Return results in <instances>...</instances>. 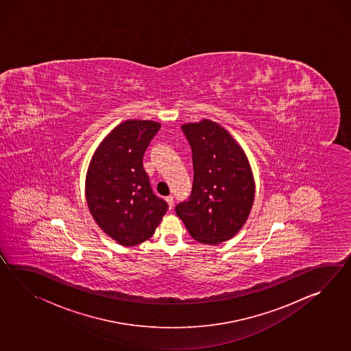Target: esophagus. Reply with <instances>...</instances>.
Segmentation results:
<instances>
[{
  "label": "esophagus",
  "mask_w": 351,
  "mask_h": 351,
  "mask_svg": "<svg viewBox=\"0 0 351 351\" xmlns=\"http://www.w3.org/2000/svg\"><path fill=\"white\" fill-rule=\"evenodd\" d=\"M166 202H167V204H169L170 209H172V206H173V196H172V195L167 196V197H166Z\"/></svg>",
  "instance_id": "obj_1"
}]
</instances>
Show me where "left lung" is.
Returning a JSON list of instances; mask_svg holds the SVG:
<instances>
[{"mask_svg": "<svg viewBox=\"0 0 351 351\" xmlns=\"http://www.w3.org/2000/svg\"><path fill=\"white\" fill-rule=\"evenodd\" d=\"M193 151L194 181L189 199L175 211L197 242L233 238L254 202V179L242 147L218 123L203 119L181 125Z\"/></svg>", "mask_w": 351, "mask_h": 351, "instance_id": "obj_1", "label": "left lung"}]
</instances>
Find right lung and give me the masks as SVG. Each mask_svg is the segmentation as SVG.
<instances>
[{"mask_svg":"<svg viewBox=\"0 0 351 351\" xmlns=\"http://www.w3.org/2000/svg\"><path fill=\"white\" fill-rule=\"evenodd\" d=\"M161 125L128 119L101 141L88 167L86 196L95 223L121 245L149 239L167 203L154 194L143 155Z\"/></svg>","mask_w":351,"mask_h":351,"instance_id":"obj_1","label":"right lung"}]
</instances>
